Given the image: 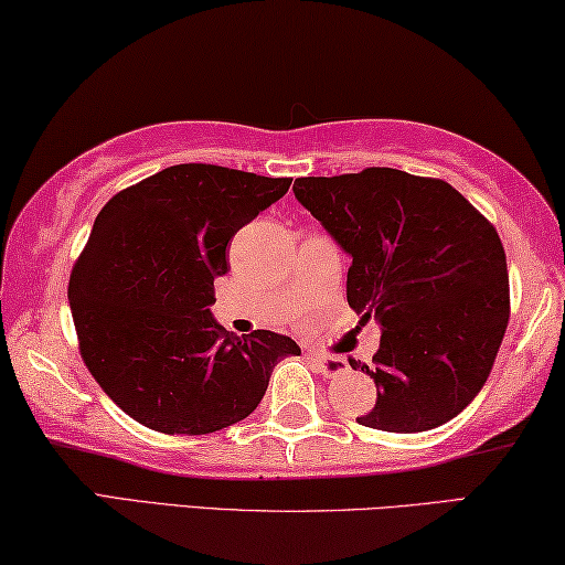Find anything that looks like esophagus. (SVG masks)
Returning <instances> with one entry per match:
<instances>
[{
    "label": "esophagus",
    "mask_w": 565,
    "mask_h": 565,
    "mask_svg": "<svg viewBox=\"0 0 565 565\" xmlns=\"http://www.w3.org/2000/svg\"><path fill=\"white\" fill-rule=\"evenodd\" d=\"M312 362L318 364V370L324 374V377H340V374L350 370L348 360L332 358V354H312Z\"/></svg>",
    "instance_id": "obj_1"
}]
</instances>
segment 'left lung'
I'll use <instances>...</instances> for the list:
<instances>
[{
    "label": "left lung",
    "instance_id": "obj_1",
    "mask_svg": "<svg viewBox=\"0 0 565 565\" xmlns=\"http://www.w3.org/2000/svg\"><path fill=\"white\" fill-rule=\"evenodd\" d=\"M295 198L352 257L348 302L380 324L377 384L360 424L417 434L457 417L481 392L509 324L507 255L457 188L397 168L298 178Z\"/></svg>",
    "mask_w": 565,
    "mask_h": 565
}]
</instances>
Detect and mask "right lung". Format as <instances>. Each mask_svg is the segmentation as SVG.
<instances>
[{"instance_id": "add662e5", "label": "right lung", "mask_w": 565, "mask_h": 565, "mask_svg": "<svg viewBox=\"0 0 565 565\" xmlns=\"http://www.w3.org/2000/svg\"><path fill=\"white\" fill-rule=\"evenodd\" d=\"M290 178L181 163L116 193L68 280L88 372L128 417L163 434H211L260 404L275 364L300 354L270 330L247 338L213 318V280L243 225Z\"/></svg>"}]
</instances>
